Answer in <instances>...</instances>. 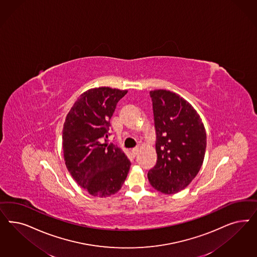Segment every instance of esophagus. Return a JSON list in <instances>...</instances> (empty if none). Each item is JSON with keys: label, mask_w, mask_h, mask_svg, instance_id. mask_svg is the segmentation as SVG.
Segmentation results:
<instances>
[{"label": "esophagus", "mask_w": 257, "mask_h": 257, "mask_svg": "<svg viewBox=\"0 0 257 257\" xmlns=\"http://www.w3.org/2000/svg\"><path fill=\"white\" fill-rule=\"evenodd\" d=\"M138 151H139V149H133V150H132V153H133V156H136L137 154H138Z\"/></svg>", "instance_id": "obj_1"}]
</instances>
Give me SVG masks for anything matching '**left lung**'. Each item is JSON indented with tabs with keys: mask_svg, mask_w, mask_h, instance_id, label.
I'll return each mask as SVG.
<instances>
[{
	"mask_svg": "<svg viewBox=\"0 0 257 257\" xmlns=\"http://www.w3.org/2000/svg\"><path fill=\"white\" fill-rule=\"evenodd\" d=\"M157 135V164L148 173L151 186L166 195L190 184L202 166L206 132L197 110L178 93L150 91Z\"/></svg>",
	"mask_w": 257,
	"mask_h": 257,
	"instance_id": "obj_1",
	"label": "left lung"
}]
</instances>
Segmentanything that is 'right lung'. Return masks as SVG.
Wrapping results in <instances>:
<instances>
[{
    "instance_id": "right-lung-1",
    "label": "right lung",
    "mask_w": 257,
    "mask_h": 257,
    "mask_svg": "<svg viewBox=\"0 0 257 257\" xmlns=\"http://www.w3.org/2000/svg\"><path fill=\"white\" fill-rule=\"evenodd\" d=\"M126 92L109 87L84 91L65 118L62 149L67 169L93 197L114 195L130 170L131 162L122 149L101 143L108 138L109 119Z\"/></svg>"
}]
</instances>
